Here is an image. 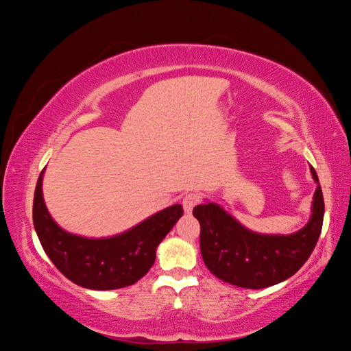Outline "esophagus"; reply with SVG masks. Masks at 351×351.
I'll list each match as a JSON object with an SVG mask.
<instances>
[{"label":"esophagus","mask_w":351,"mask_h":351,"mask_svg":"<svg viewBox=\"0 0 351 351\" xmlns=\"http://www.w3.org/2000/svg\"><path fill=\"white\" fill-rule=\"evenodd\" d=\"M200 202V197H199V195H196V193H189V195H186L184 197H183V208H184V212L186 214L189 215V214H192V210H193V208L199 204Z\"/></svg>","instance_id":"1"}]
</instances>
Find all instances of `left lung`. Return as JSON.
<instances>
[{
	"label": "left lung",
	"instance_id": "1",
	"mask_svg": "<svg viewBox=\"0 0 351 351\" xmlns=\"http://www.w3.org/2000/svg\"><path fill=\"white\" fill-rule=\"evenodd\" d=\"M311 218L291 234H263L244 227L215 202L193 209L200 224V253L217 278L241 289L259 290L285 281L309 259L324 221V196L316 171Z\"/></svg>",
	"mask_w": 351,
	"mask_h": 351
}]
</instances>
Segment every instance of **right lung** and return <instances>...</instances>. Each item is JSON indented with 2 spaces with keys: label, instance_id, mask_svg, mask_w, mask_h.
<instances>
[{
  "label": "right lung",
  "instance_id": "1",
  "mask_svg": "<svg viewBox=\"0 0 351 351\" xmlns=\"http://www.w3.org/2000/svg\"><path fill=\"white\" fill-rule=\"evenodd\" d=\"M40 173L34 197V226L48 258L71 282L89 290H115L139 281L151 269L156 247L183 217L180 204L110 237H84L52 219L42 193Z\"/></svg>",
  "mask_w": 351,
  "mask_h": 351
}]
</instances>
